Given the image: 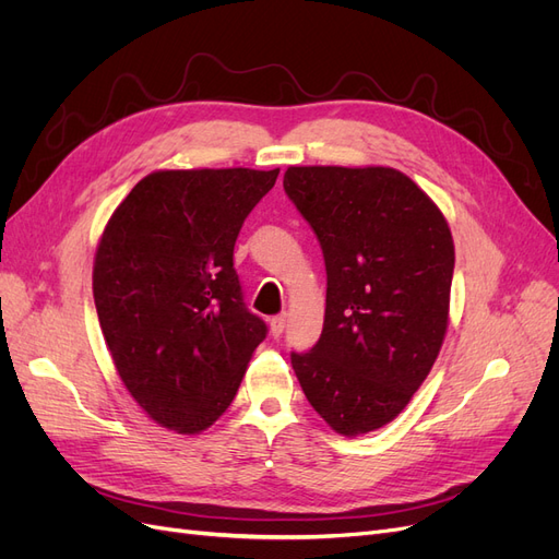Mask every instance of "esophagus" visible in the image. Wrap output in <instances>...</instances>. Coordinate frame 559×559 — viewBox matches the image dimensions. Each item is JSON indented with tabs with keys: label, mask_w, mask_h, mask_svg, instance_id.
<instances>
[{
	"label": "esophagus",
	"mask_w": 559,
	"mask_h": 559,
	"mask_svg": "<svg viewBox=\"0 0 559 559\" xmlns=\"http://www.w3.org/2000/svg\"><path fill=\"white\" fill-rule=\"evenodd\" d=\"M269 329H272L274 338H281L285 332V316H274L272 320H269Z\"/></svg>",
	"instance_id": "34e87169"
}]
</instances>
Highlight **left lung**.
<instances>
[{
  "label": "left lung",
  "instance_id": "left-lung-1",
  "mask_svg": "<svg viewBox=\"0 0 559 559\" xmlns=\"http://www.w3.org/2000/svg\"><path fill=\"white\" fill-rule=\"evenodd\" d=\"M283 189L326 266L322 334L293 368L318 415L357 438L396 419L440 355L451 230L415 181L382 165H293Z\"/></svg>",
  "mask_w": 559,
  "mask_h": 559
}]
</instances>
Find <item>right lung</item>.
<instances>
[{
    "label": "right lung",
    "mask_w": 559,
    "mask_h": 559,
    "mask_svg": "<svg viewBox=\"0 0 559 559\" xmlns=\"http://www.w3.org/2000/svg\"><path fill=\"white\" fill-rule=\"evenodd\" d=\"M276 177L278 168L158 170L100 235L94 304L117 373L156 424L181 436L223 415L266 336L243 304L233 253Z\"/></svg>",
    "instance_id": "obj_1"
}]
</instances>
